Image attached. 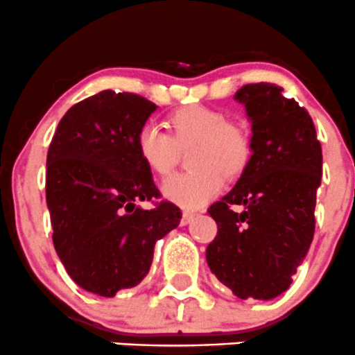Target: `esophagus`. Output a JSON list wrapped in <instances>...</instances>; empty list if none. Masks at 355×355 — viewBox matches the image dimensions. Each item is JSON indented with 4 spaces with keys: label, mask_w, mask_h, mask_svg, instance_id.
Returning a JSON list of instances; mask_svg holds the SVG:
<instances>
[{
    "label": "esophagus",
    "mask_w": 355,
    "mask_h": 355,
    "mask_svg": "<svg viewBox=\"0 0 355 355\" xmlns=\"http://www.w3.org/2000/svg\"><path fill=\"white\" fill-rule=\"evenodd\" d=\"M193 217H196V214H193V212H189V210H185V212L182 214V225L190 224V222L193 220Z\"/></svg>",
    "instance_id": "esophagus-1"
}]
</instances>
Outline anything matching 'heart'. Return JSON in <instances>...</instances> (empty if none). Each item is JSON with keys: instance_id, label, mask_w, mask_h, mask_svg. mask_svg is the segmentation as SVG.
I'll use <instances>...</instances> for the list:
<instances>
[{"instance_id": "b5f03b06", "label": "heart", "mask_w": 355, "mask_h": 355, "mask_svg": "<svg viewBox=\"0 0 355 355\" xmlns=\"http://www.w3.org/2000/svg\"><path fill=\"white\" fill-rule=\"evenodd\" d=\"M168 123L173 138L155 124H145L136 136V151L148 170L163 177L173 168L178 148L193 146L189 157L192 171L166 178L162 196L184 209H200L220 192L224 177L236 178L246 170L251 136L243 124L200 104L180 107Z\"/></svg>"}]
</instances>
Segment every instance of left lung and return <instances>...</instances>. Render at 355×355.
Returning a JSON list of instances; mask_svg holds the SVG:
<instances>
[{
  "label": "left lung",
  "instance_id": "8db88e82",
  "mask_svg": "<svg viewBox=\"0 0 355 355\" xmlns=\"http://www.w3.org/2000/svg\"><path fill=\"white\" fill-rule=\"evenodd\" d=\"M234 99L251 123L252 153L231 192L210 205L219 231L205 258L237 298L272 300L290 288L313 239L322 146L309 112L276 84H248Z\"/></svg>",
  "mask_w": 355,
  "mask_h": 355
}]
</instances>
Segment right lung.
Returning a JSON list of instances; mask_svg holds the SVG:
<instances>
[{"instance_id":"right-lung-1","label":"right lung","mask_w":355,"mask_h":355,"mask_svg":"<svg viewBox=\"0 0 355 355\" xmlns=\"http://www.w3.org/2000/svg\"><path fill=\"white\" fill-rule=\"evenodd\" d=\"M157 104L131 92L101 91L58 123L46 155V207L53 246L85 291L112 298L143 282L155 244L180 224L177 205L146 210L159 192L136 151Z\"/></svg>"}]
</instances>
